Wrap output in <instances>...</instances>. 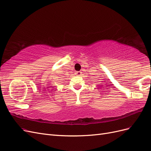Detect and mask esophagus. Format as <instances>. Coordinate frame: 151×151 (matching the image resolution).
Listing matches in <instances>:
<instances>
[{"mask_svg": "<svg viewBox=\"0 0 151 151\" xmlns=\"http://www.w3.org/2000/svg\"><path fill=\"white\" fill-rule=\"evenodd\" d=\"M76 75H78V76L81 75V71H77V72H76Z\"/></svg>", "mask_w": 151, "mask_h": 151, "instance_id": "34e87169", "label": "esophagus"}]
</instances>
